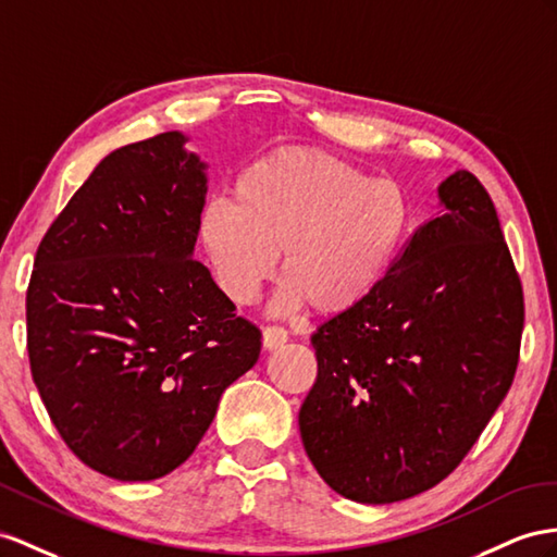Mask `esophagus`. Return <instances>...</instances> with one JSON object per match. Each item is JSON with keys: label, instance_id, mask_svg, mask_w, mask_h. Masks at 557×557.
I'll use <instances>...</instances> for the list:
<instances>
[{"label": "esophagus", "instance_id": "esophagus-1", "mask_svg": "<svg viewBox=\"0 0 557 557\" xmlns=\"http://www.w3.org/2000/svg\"><path fill=\"white\" fill-rule=\"evenodd\" d=\"M289 341L287 330H282V326H265L263 330V348L265 350H277Z\"/></svg>", "mask_w": 557, "mask_h": 557}]
</instances>
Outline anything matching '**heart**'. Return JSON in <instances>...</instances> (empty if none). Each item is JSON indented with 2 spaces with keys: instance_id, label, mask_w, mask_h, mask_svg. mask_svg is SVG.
I'll return each mask as SVG.
<instances>
[{
  "instance_id": "heart-1",
  "label": "heart",
  "mask_w": 557,
  "mask_h": 557,
  "mask_svg": "<svg viewBox=\"0 0 557 557\" xmlns=\"http://www.w3.org/2000/svg\"><path fill=\"white\" fill-rule=\"evenodd\" d=\"M409 223L403 190L318 148H282L251 162L233 202L211 199L199 239L223 292L237 306L256 301L275 275V306H310L341 315L364 304L386 277Z\"/></svg>"
}]
</instances>
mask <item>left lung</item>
Masks as SVG:
<instances>
[{
    "mask_svg": "<svg viewBox=\"0 0 557 557\" xmlns=\"http://www.w3.org/2000/svg\"><path fill=\"white\" fill-rule=\"evenodd\" d=\"M364 304L310 336L318 379L298 411L308 459L358 504L435 487L475 445L516 376L522 284L492 197L470 171Z\"/></svg>",
    "mask_w": 557,
    "mask_h": 557,
    "instance_id": "obj_1",
    "label": "left lung"
}]
</instances>
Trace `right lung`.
<instances>
[{
    "instance_id": "1",
    "label": "right lung",
    "mask_w": 557,
    "mask_h": 557,
    "mask_svg": "<svg viewBox=\"0 0 557 557\" xmlns=\"http://www.w3.org/2000/svg\"><path fill=\"white\" fill-rule=\"evenodd\" d=\"M166 132L101 160L41 239L27 287L35 386L79 461L157 480L199 445L261 332L193 259L207 162Z\"/></svg>"
}]
</instances>
